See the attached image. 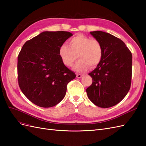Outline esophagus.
Wrapping results in <instances>:
<instances>
[{
  "instance_id": "esophagus-1",
  "label": "esophagus",
  "mask_w": 146,
  "mask_h": 146,
  "mask_svg": "<svg viewBox=\"0 0 146 146\" xmlns=\"http://www.w3.org/2000/svg\"><path fill=\"white\" fill-rule=\"evenodd\" d=\"M82 76H83V75H82V74H77V78H80Z\"/></svg>"
}]
</instances>
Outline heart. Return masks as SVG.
<instances>
[{
    "label": "heart",
    "mask_w": 146,
    "mask_h": 146,
    "mask_svg": "<svg viewBox=\"0 0 146 146\" xmlns=\"http://www.w3.org/2000/svg\"><path fill=\"white\" fill-rule=\"evenodd\" d=\"M58 55L61 62L68 67H71L78 57L79 60L74 69L83 72L89 69L90 66L94 68L100 63L103 56V48L97 39L78 35L70 39L69 46L64 43L60 46Z\"/></svg>",
    "instance_id": "obj_1"
}]
</instances>
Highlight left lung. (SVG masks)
<instances>
[{
    "instance_id": "1",
    "label": "left lung",
    "mask_w": 146,
    "mask_h": 146,
    "mask_svg": "<svg viewBox=\"0 0 146 146\" xmlns=\"http://www.w3.org/2000/svg\"><path fill=\"white\" fill-rule=\"evenodd\" d=\"M103 48V56L96 68L89 73L92 83L86 89L88 98L100 108L117 105L130 90L132 55L121 39L102 31L91 32Z\"/></svg>"
}]
</instances>
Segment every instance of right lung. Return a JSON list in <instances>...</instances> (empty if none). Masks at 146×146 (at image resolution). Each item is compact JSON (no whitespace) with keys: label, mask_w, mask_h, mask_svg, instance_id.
<instances>
[{"label":"right lung","mask_w":146,"mask_h":146,"mask_svg":"<svg viewBox=\"0 0 146 146\" xmlns=\"http://www.w3.org/2000/svg\"><path fill=\"white\" fill-rule=\"evenodd\" d=\"M68 32L45 31L25 42L17 58L20 89L29 100L43 108L63 99L68 83L76 75L61 62L60 46L72 36Z\"/></svg>","instance_id":"right-lung-1"}]
</instances>
